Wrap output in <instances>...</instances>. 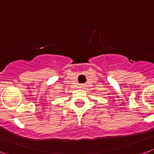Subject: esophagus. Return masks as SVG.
Returning <instances> with one entry per match:
<instances>
[{
  "mask_svg": "<svg viewBox=\"0 0 154 154\" xmlns=\"http://www.w3.org/2000/svg\"><path fill=\"white\" fill-rule=\"evenodd\" d=\"M80 87H83V85H81V86H80Z\"/></svg>",
  "mask_w": 154,
  "mask_h": 154,
  "instance_id": "obj_1",
  "label": "esophagus"
}]
</instances>
